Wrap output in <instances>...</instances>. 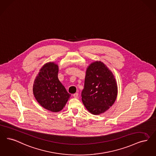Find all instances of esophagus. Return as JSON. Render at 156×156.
<instances>
[{"mask_svg": "<svg viewBox=\"0 0 156 156\" xmlns=\"http://www.w3.org/2000/svg\"><path fill=\"white\" fill-rule=\"evenodd\" d=\"M73 96H74V98H77L78 97V93H75V94H73Z\"/></svg>", "mask_w": 156, "mask_h": 156, "instance_id": "esophagus-1", "label": "esophagus"}]
</instances>
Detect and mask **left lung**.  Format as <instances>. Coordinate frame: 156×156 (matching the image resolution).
I'll return each instance as SVG.
<instances>
[{
  "label": "left lung",
  "instance_id": "left-lung-1",
  "mask_svg": "<svg viewBox=\"0 0 156 156\" xmlns=\"http://www.w3.org/2000/svg\"><path fill=\"white\" fill-rule=\"evenodd\" d=\"M118 93L117 82L112 72L101 62L87 67L82 100L87 110L94 115L107 111L115 102Z\"/></svg>",
  "mask_w": 156,
  "mask_h": 156
}]
</instances>
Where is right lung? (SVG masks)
<instances>
[{
  "label": "right lung",
  "instance_id": "obj_1",
  "mask_svg": "<svg viewBox=\"0 0 156 156\" xmlns=\"http://www.w3.org/2000/svg\"><path fill=\"white\" fill-rule=\"evenodd\" d=\"M58 67L46 63L40 69L33 85V93L37 102L45 109L58 112L71 96L58 78Z\"/></svg>",
  "mask_w": 156,
  "mask_h": 156
}]
</instances>
